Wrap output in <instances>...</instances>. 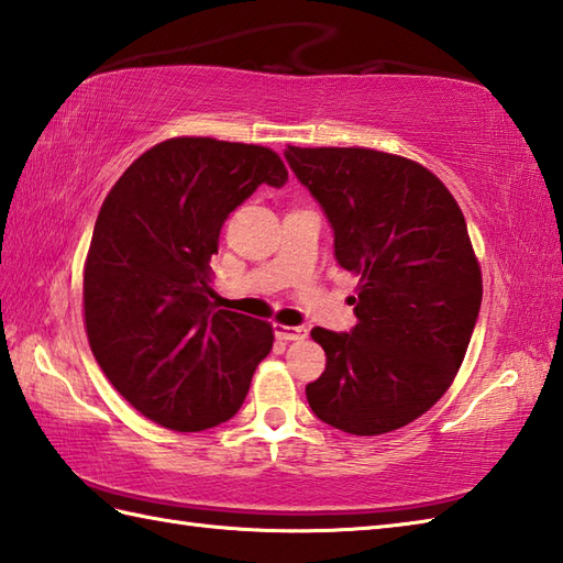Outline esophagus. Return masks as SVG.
<instances>
[{"instance_id":"esophagus-1","label":"esophagus","mask_w":563,"mask_h":563,"mask_svg":"<svg viewBox=\"0 0 563 563\" xmlns=\"http://www.w3.org/2000/svg\"><path fill=\"white\" fill-rule=\"evenodd\" d=\"M275 339H278V341H300V339H307V329L305 327L275 324Z\"/></svg>"}]
</instances>
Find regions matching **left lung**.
<instances>
[{
    "mask_svg": "<svg viewBox=\"0 0 563 563\" xmlns=\"http://www.w3.org/2000/svg\"><path fill=\"white\" fill-rule=\"evenodd\" d=\"M285 159L324 208L336 261L361 278L353 331L312 329L327 369L307 401L343 433H389L448 391L479 317L464 214L435 174L399 154L288 145Z\"/></svg>",
    "mask_w": 563,
    "mask_h": 563,
    "instance_id": "obj_1",
    "label": "left lung"
}]
</instances>
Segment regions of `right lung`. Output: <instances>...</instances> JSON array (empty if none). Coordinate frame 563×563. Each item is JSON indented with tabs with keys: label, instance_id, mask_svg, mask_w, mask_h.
Wrapping results in <instances>:
<instances>
[{
	"label": "right lung",
	"instance_id": "add662e5",
	"mask_svg": "<svg viewBox=\"0 0 563 563\" xmlns=\"http://www.w3.org/2000/svg\"><path fill=\"white\" fill-rule=\"evenodd\" d=\"M285 181L268 147L172 137L106 196L84 263V327L103 375L150 421L194 433L244 404L273 327L214 309L210 258L230 212Z\"/></svg>",
	"mask_w": 563,
	"mask_h": 563
}]
</instances>
